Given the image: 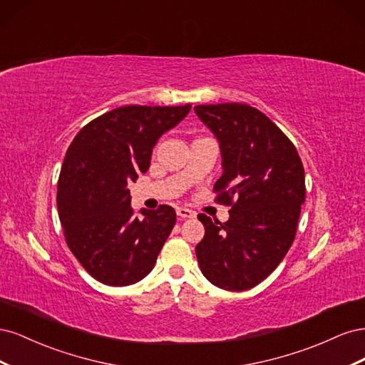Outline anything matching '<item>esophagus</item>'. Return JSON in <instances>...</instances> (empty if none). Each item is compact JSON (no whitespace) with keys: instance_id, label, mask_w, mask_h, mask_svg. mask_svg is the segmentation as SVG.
Instances as JSON below:
<instances>
[{"instance_id":"obj_1","label":"esophagus","mask_w":365,"mask_h":365,"mask_svg":"<svg viewBox=\"0 0 365 365\" xmlns=\"http://www.w3.org/2000/svg\"><path fill=\"white\" fill-rule=\"evenodd\" d=\"M176 215H178L182 219H187V217H195L196 213L193 212V210H189V208H182V207H178L176 208Z\"/></svg>"}]
</instances>
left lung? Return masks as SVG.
Wrapping results in <instances>:
<instances>
[{"instance_id":"left-lung-1","label":"left lung","mask_w":365,"mask_h":365,"mask_svg":"<svg viewBox=\"0 0 365 365\" xmlns=\"http://www.w3.org/2000/svg\"><path fill=\"white\" fill-rule=\"evenodd\" d=\"M217 137L222 176L215 201L230 207L219 222L197 215L205 235L196 257L205 279L225 291H247L279 267L291 248L306 197L304 168L294 143L245 103L197 105Z\"/></svg>"}]
</instances>
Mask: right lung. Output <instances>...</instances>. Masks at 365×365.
Here are the masks:
<instances>
[{"instance_id": "add662e5", "label": "right lung", "mask_w": 365, "mask_h": 365, "mask_svg": "<svg viewBox=\"0 0 365 365\" xmlns=\"http://www.w3.org/2000/svg\"><path fill=\"white\" fill-rule=\"evenodd\" d=\"M182 106H120L74 137L58 181V212L67 245L86 272L109 286L145 279L176 222L170 205L130 207L128 185L146 173L152 149L189 114Z\"/></svg>"}]
</instances>
